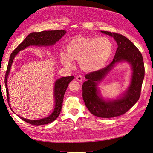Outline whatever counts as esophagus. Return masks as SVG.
<instances>
[{"label": "esophagus", "instance_id": "34e87169", "mask_svg": "<svg viewBox=\"0 0 153 153\" xmlns=\"http://www.w3.org/2000/svg\"><path fill=\"white\" fill-rule=\"evenodd\" d=\"M76 79L78 81H82V80H83V77H82V76H81V75H79V76H77L76 77Z\"/></svg>", "mask_w": 153, "mask_h": 153}]
</instances>
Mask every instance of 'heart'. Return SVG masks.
Returning <instances> with one entry per match:
<instances>
[{"instance_id": "obj_1", "label": "heart", "mask_w": 153, "mask_h": 153, "mask_svg": "<svg viewBox=\"0 0 153 153\" xmlns=\"http://www.w3.org/2000/svg\"><path fill=\"white\" fill-rule=\"evenodd\" d=\"M112 52L113 44L108 38L79 36L67 45V55L61 53L60 59L67 67L72 66V60L79 61L82 70L93 72L105 65Z\"/></svg>"}]
</instances>
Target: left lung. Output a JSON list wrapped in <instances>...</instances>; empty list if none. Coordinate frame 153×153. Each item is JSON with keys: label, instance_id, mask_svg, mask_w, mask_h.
I'll return each instance as SVG.
<instances>
[{"label": "left lung", "instance_id": "8db88e82", "mask_svg": "<svg viewBox=\"0 0 153 153\" xmlns=\"http://www.w3.org/2000/svg\"><path fill=\"white\" fill-rule=\"evenodd\" d=\"M101 32L114 37L118 48L114 60L108 65L85 76L87 81L82 84V98L88 109L93 115L101 118H112L126 114L139 100L144 77V64L140 51L126 36L110 31ZM123 61L128 62L132 67L131 84L120 99L105 100L99 94L97 84L116 63Z\"/></svg>", "mask_w": 153, "mask_h": 153}]
</instances>
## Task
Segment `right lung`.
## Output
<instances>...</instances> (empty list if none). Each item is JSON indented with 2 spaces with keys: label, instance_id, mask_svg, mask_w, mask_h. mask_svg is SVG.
Instances as JSON below:
<instances>
[{
  "label": "right lung",
  "instance_id": "1",
  "mask_svg": "<svg viewBox=\"0 0 153 153\" xmlns=\"http://www.w3.org/2000/svg\"><path fill=\"white\" fill-rule=\"evenodd\" d=\"M66 33V31L64 30H53V31H43L41 32H34L30 33L28 35L26 38L24 39L21 44H19L18 47H17L12 53L10 55V58L9 60V63L7 68L6 72L5 75V89H6L7 93V102L9 103V96L8 92V88H7V77L9 74V72L10 70L11 66L13 62V60L16 55L18 53V52L21 50H24L26 47L30 46V45H36V46H52L56 42H58L59 39L63 36ZM74 78V76H67V77H62L56 81L54 86V98H55V108L52 114L50 116L42 118V119L32 120L26 119L18 115L20 118L27 123L31 124L34 126H40L45 125V124H48L51 122H53L56 118H57L60 114L62 103H63V100L64 94L66 91L68 85L71 81L73 80ZM11 109V108H10ZM12 110V109H11Z\"/></svg>",
  "mask_w": 153,
  "mask_h": 153
}]
</instances>
